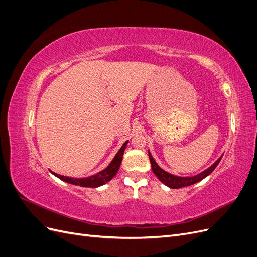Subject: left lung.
I'll use <instances>...</instances> for the list:
<instances>
[{
    "label": "left lung",
    "mask_w": 257,
    "mask_h": 257,
    "mask_svg": "<svg viewBox=\"0 0 257 257\" xmlns=\"http://www.w3.org/2000/svg\"><path fill=\"white\" fill-rule=\"evenodd\" d=\"M148 153H149V159H150V163H151V167H152V172L154 173V175L157 176L160 181L164 183L165 185L169 186L170 189H180V188H183V186H189V185H192L194 183H197L199 181L203 180V179H205L207 176H209L210 174H211L213 170L215 169V167L217 166V164H219L222 157L217 160L215 163H213V165L210 166L209 168H207L206 170H204L203 173H200L196 176H193V177H178V176H175V175H172L169 174L167 172H165L164 169H162L158 164L157 162L154 161V159L152 158V155L150 153V151H148Z\"/></svg>",
    "instance_id": "8db88e82"
}]
</instances>
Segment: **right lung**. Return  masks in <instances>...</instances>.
I'll use <instances>...</instances> for the list:
<instances>
[{
  "label": "right lung",
  "instance_id": "right-lung-1",
  "mask_svg": "<svg viewBox=\"0 0 257 257\" xmlns=\"http://www.w3.org/2000/svg\"><path fill=\"white\" fill-rule=\"evenodd\" d=\"M128 141L123 144V146L121 147V149L118 151V153L115 154V157L113 158V160L111 161V163L108 165L104 170L99 172L95 175H93L91 177H87V178H69L66 176H61L58 175L56 173H52L54 176L58 177L61 180H63L67 183H71L74 185H80V186H84V188H97V186L103 185L105 183H107L108 181H110L111 179L116 175L118 170L120 168L121 162H122V158H123V153L124 150H125L126 145H127Z\"/></svg>",
  "mask_w": 257,
  "mask_h": 257
}]
</instances>
